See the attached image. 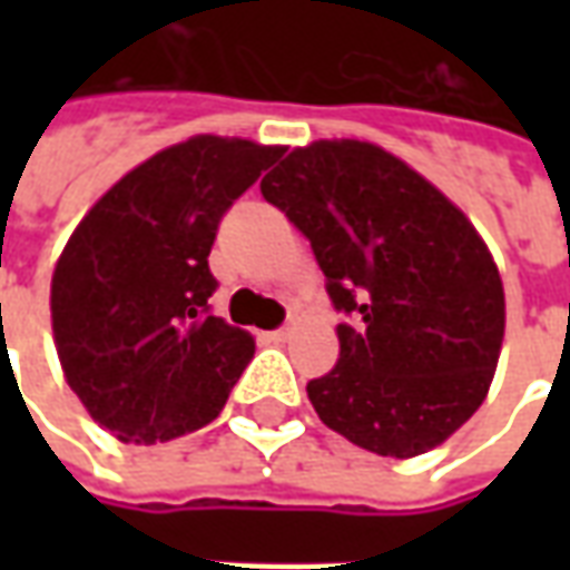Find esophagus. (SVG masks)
Instances as JSON below:
<instances>
[{"mask_svg":"<svg viewBox=\"0 0 570 570\" xmlns=\"http://www.w3.org/2000/svg\"><path fill=\"white\" fill-rule=\"evenodd\" d=\"M289 333H293L289 326H281V330H272V333H268V338H272V342H286V338H289Z\"/></svg>","mask_w":570,"mask_h":570,"instance_id":"esophagus-1","label":"esophagus"}]
</instances>
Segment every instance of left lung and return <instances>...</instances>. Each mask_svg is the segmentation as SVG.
<instances>
[{"label":"left lung","instance_id":"left-lung-1","mask_svg":"<svg viewBox=\"0 0 570 570\" xmlns=\"http://www.w3.org/2000/svg\"><path fill=\"white\" fill-rule=\"evenodd\" d=\"M262 198L308 237L338 323V363L308 382L321 421L360 449L415 458L489 394L503 286L464 213L372 142L293 149Z\"/></svg>","mask_w":570,"mask_h":570}]
</instances>
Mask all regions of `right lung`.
Listing matches in <instances>:
<instances>
[{
  "instance_id": "obj_1",
  "label": "right lung",
  "mask_w": 570,
  "mask_h": 570,
  "mask_svg": "<svg viewBox=\"0 0 570 570\" xmlns=\"http://www.w3.org/2000/svg\"><path fill=\"white\" fill-rule=\"evenodd\" d=\"M281 151L191 137L118 179L69 237L51 281L57 357L121 442L210 424L253 360V338L213 314L207 256L228 207Z\"/></svg>"
}]
</instances>
